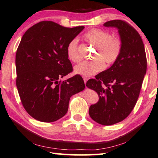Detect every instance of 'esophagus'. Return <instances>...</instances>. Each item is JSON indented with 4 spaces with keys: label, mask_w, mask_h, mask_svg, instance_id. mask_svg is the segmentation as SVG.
I'll use <instances>...</instances> for the list:
<instances>
[{
    "label": "esophagus",
    "mask_w": 158,
    "mask_h": 158,
    "mask_svg": "<svg viewBox=\"0 0 158 158\" xmlns=\"http://www.w3.org/2000/svg\"><path fill=\"white\" fill-rule=\"evenodd\" d=\"M83 80H84L85 84L86 85V82H87V81L88 80V78H85V77H84V78H83Z\"/></svg>",
    "instance_id": "obj_1"
}]
</instances>
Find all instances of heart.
<instances>
[{"label": "heart", "instance_id": "b5f03b06", "mask_svg": "<svg viewBox=\"0 0 158 158\" xmlns=\"http://www.w3.org/2000/svg\"><path fill=\"white\" fill-rule=\"evenodd\" d=\"M85 39L96 46V52L92 61H84L76 65L73 71L76 74L90 77L102 71L105 64L114 63L120 54L122 50V41L118 37H112L109 32L100 29H93L85 34ZM78 38H73L69 43L67 47L68 58L73 62H78L81 57L78 51Z\"/></svg>", "mask_w": 158, "mask_h": 158}]
</instances>
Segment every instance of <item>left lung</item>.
<instances>
[{"mask_svg":"<svg viewBox=\"0 0 158 158\" xmlns=\"http://www.w3.org/2000/svg\"><path fill=\"white\" fill-rule=\"evenodd\" d=\"M104 26L115 27L122 41L117 60L108 69L89 80L86 86L97 92L99 100L89 107V114L95 122L112 125L124 120L136 104L147 72L144 43L135 29L127 22L114 20Z\"/></svg>","mask_w":158,"mask_h":158,"instance_id":"8db88e82","label":"left lung"}]
</instances>
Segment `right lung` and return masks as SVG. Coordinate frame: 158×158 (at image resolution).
Instances as JSON below:
<instances>
[{
	"instance_id": "right-lung-1",
	"label": "right lung",
	"mask_w": 158,
	"mask_h": 158,
	"mask_svg": "<svg viewBox=\"0 0 158 158\" xmlns=\"http://www.w3.org/2000/svg\"><path fill=\"white\" fill-rule=\"evenodd\" d=\"M84 28L42 21L23 35L16 54V87L24 108L35 120H59L67 114L70 98L85 89L79 75L60 80L73 69L68 44Z\"/></svg>"
}]
</instances>
